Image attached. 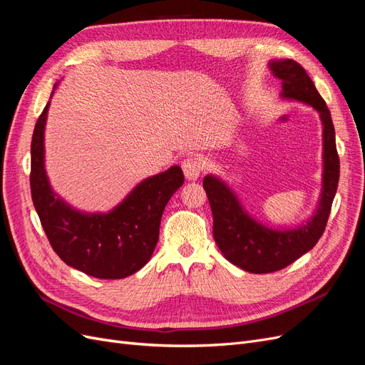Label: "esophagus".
Returning a JSON list of instances; mask_svg holds the SVG:
<instances>
[{"label":"esophagus","instance_id":"esophagus-1","mask_svg":"<svg viewBox=\"0 0 365 365\" xmlns=\"http://www.w3.org/2000/svg\"><path fill=\"white\" fill-rule=\"evenodd\" d=\"M182 170H184V175H185L187 180L195 181V180L200 178V175L202 173L204 163L197 155L189 157V158H185L182 161Z\"/></svg>","mask_w":365,"mask_h":365}]
</instances>
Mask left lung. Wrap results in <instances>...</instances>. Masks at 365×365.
<instances>
[{
	"label": "left lung",
	"mask_w": 365,
	"mask_h": 365,
	"mask_svg": "<svg viewBox=\"0 0 365 365\" xmlns=\"http://www.w3.org/2000/svg\"><path fill=\"white\" fill-rule=\"evenodd\" d=\"M272 74L282 81V97L311 105L323 123V189L314 216L300 227L272 230L250 216L230 187L207 175L204 189L213 213V237L224 257L252 274L274 272L311 251L323 236L339 180L335 128L329 108L311 77L292 59L271 61Z\"/></svg>",
	"instance_id": "1"
}]
</instances>
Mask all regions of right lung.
<instances>
[{
  "label": "right lung",
  "instance_id": "add662e5",
  "mask_svg": "<svg viewBox=\"0 0 365 365\" xmlns=\"http://www.w3.org/2000/svg\"><path fill=\"white\" fill-rule=\"evenodd\" d=\"M58 85V83H56ZM54 85V88H56ZM50 102L31 137L30 189L33 205L54 252L96 279H125L152 257L165 204L184 182L180 165L141 181L108 213H83L53 192L43 164V129Z\"/></svg>",
  "mask_w": 365,
  "mask_h": 365
}]
</instances>
